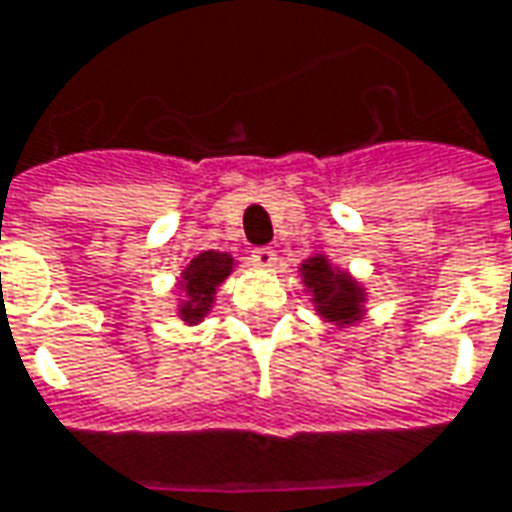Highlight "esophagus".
<instances>
[{"label": "esophagus", "mask_w": 512, "mask_h": 512, "mask_svg": "<svg viewBox=\"0 0 512 512\" xmlns=\"http://www.w3.org/2000/svg\"><path fill=\"white\" fill-rule=\"evenodd\" d=\"M250 262L256 264V267H262V270H267V267H273L276 264V250L273 248H253L250 250Z\"/></svg>", "instance_id": "34e87169"}]
</instances>
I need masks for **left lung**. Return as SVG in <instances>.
Listing matches in <instances>:
<instances>
[{
    "instance_id": "left-lung-1",
    "label": "left lung",
    "mask_w": 512,
    "mask_h": 512,
    "mask_svg": "<svg viewBox=\"0 0 512 512\" xmlns=\"http://www.w3.org/2000/svg\"><path fill=\"white\" fill-rule=\"evenodd\" d=\"M304 281L312 287L318 312L335 324H352L360 312V293L344 273H332L324 259H312L304 267Z\"/></svg>"
}]
</instances>
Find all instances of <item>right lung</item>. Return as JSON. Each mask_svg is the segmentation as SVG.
<instances>
[{
	"label": "right lung",
	"mask_w": 512,
	"mask_h": 512,
	"mask_svg": "<svg viewBox=\"0 0 512 512\" xmlns=\"http://www.w3.org/2000/svg\"><path fill=\"white\" fill-rule=\"evenodd\" d=\"M231 256L225 253H214V250H205L200 253L194 262L188 264L185 270V296L191 301H185L183 312L185 321H200L202 315L211 307V298L216 293V284L231 273Z\"/></svg>",
	"instance_id": "add662e5"
}]
</instances>
